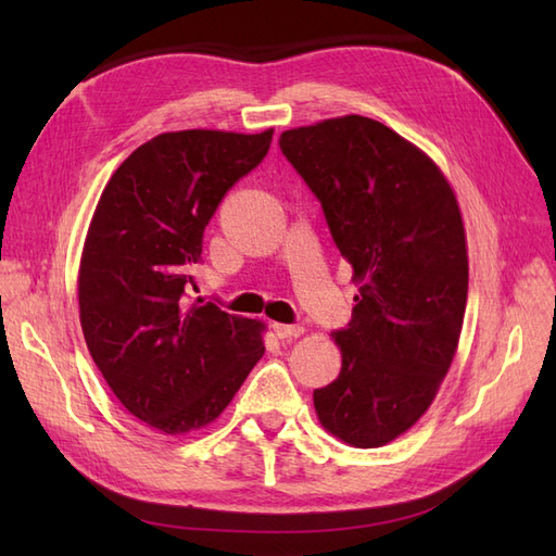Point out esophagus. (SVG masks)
<instances>
[{"mask_svg": "<svg viewBox=\"0 0 556 556\" xmlns=\"http://www.w3.org/2000/svg\"><path fill=\"white\" fill-rule=\"evenodd\" d=\"M274 333L278 336V339H299L301 333H304V327H299V325H280V323H276L274 325Z\"/></svg>", "mask_w": 556, "mask_h": 556, "instance_id": "1", "label": "esophagus"}]
</instances>
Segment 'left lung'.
<instances>
[{
	"label": "left lung",
	"mask_w": 556,
	"mask_h": 556,
	"mask_svg": "<svg viewBox=\"0 0 556 556\" xmlns=\"http://www.w3.org/2000/svg\"><path fill=\"white\" fill-rule=\"evenodd\" d=\"M280 148L359 285L352 323L333 333L341 374L313 392L317 419L352 447H382L429 410L457 355L468 294L457 194L425 150L364 115L288 129Z\"/></svg>",
	"instance_id": "1"
}]
</instances>
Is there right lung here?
<instances>
[{
    "label": "right lung",
    "instance_id": "1",
    "mask_svg": "<svg viewBox=\"0 0 556 556\" xmlns=\"http://www.w3.org/2000/svg\"><path fill=\"white\" fill-rule=\"evenodd\" d=\"M271 139L274 129L157 134L97 201L78 266L83 336L117 401L162 433L215 422L264 355L262 319L188 292L215 208Z\"/></svg>",
    "mask_w": 556,
    "mask_h": 556
}]
</instances>
